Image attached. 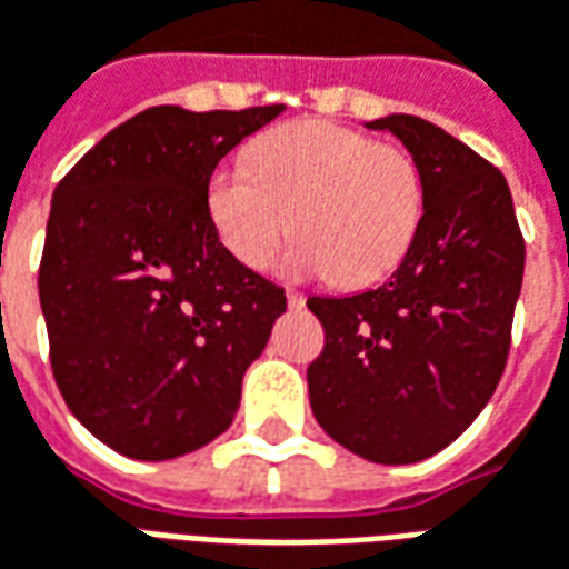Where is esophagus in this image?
<instances>
[{"mask_svg":"<svg viewBox=\"0 0 569 569\" xmlns=\"http://www.w3.org/2000/svg\"><path fill=\"white\" fill-rule=\"evenodd\" d=\"M288 306H291V309H303L306 297L297 291H288Z\"/></svg>","mask_w":569,"mask_h":569,"instance_id":"obj_1","label":"esophagus"}]
</instances>
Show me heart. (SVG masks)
<instances>
[{"mask_svg":"<svg viewBox=\"0 0 569 569\" xmlns=\"http://www.w3.org/2000/svg\"><path fill=\"white\" fill-rule=\"evenodd\" d=\"M248 164L213 171L208 213L227 251L251 269H263L293 229L303 239L291 269L368 284L405 257L420 223L413 159L352 128L284 124L253 143Z\"/></svg>","mask_w":569,"mask_h":569,"instance_id":"1","label":"heart"}]
</instances>
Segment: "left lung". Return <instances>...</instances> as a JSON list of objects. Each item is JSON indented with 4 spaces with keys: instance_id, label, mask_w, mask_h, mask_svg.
Wrapping results in <instances>:
<instances>
[{
    "instance_id": "obj_1",
    "label": "left lung",
    "mask_w": 569,
    "mask_h": 569,
    "mask_svg": "<svg viewBox=\"0 0 569 569\" xmlns=\"http://www.w3.org/2000/svg\"><path fill=\"white\" fill-rule=\"evenodd\" d=\"M413 156L422 217L373 291L309 297L325 349L309 365L318 426L358 457L407 466L445 450L506 370L523 239L506 177L420 116L368 122Z\"/></svg>"
}]
</instances>
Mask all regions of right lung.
Masks as SVG:
<instances>
[{
    "label": "right lung",
    "mask_w": 569,
    "mask_h": 569,
    "mask_svg": "<svg viewBox=\"0 0 569 569\" xmlns=\"http://www.w3.org/2000/svg\"><path fill=\"white\" fill-rule=\"evenodd\" d=\"M281 112L149 107L54 189L39 266L51 370L72 417L122 457L162 462L227 432L288 309L208 213L217 162Z\"/></svg>",
    "instance_id": "right-lung-1"
}]
</instances>
